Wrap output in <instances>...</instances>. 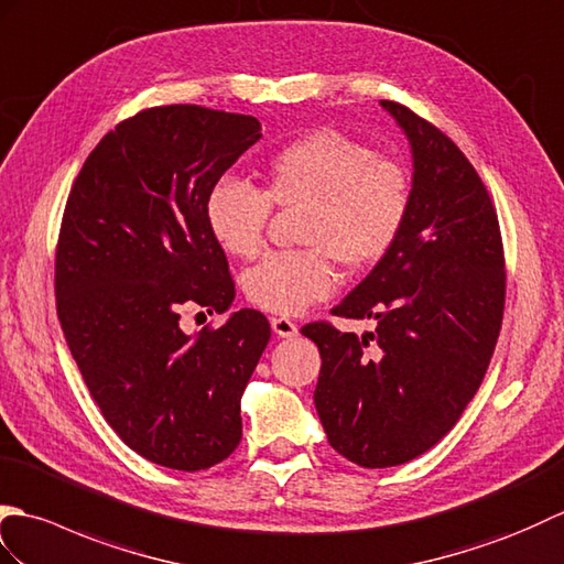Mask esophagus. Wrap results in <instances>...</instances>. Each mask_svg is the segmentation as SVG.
<instances>
[{
	"instance_id": "obj_1",
	"label": "esophagus",
	"mask_w": 564,
	"mask_h": 564,
	"mask_svg": "<svg viewBox=\"0 0 564 564\" xmlns=\"http://www.w3.org/2000/svg\"><path fill=\"white\" fill-rule=\"evenodd\" d=\"M270 325H272V333L278 337H296V333H299L296 323L290 318H272Z\"/></svg>"
}]
</instances>
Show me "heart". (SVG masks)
I'll list each match as a JSON object with an SVG mask.
<instances>
[{"label": "heart", "mask_w": 564, "mask_h": 564, "mask_svg": "<svg viewBox=\"0 0 564 564\" xmlns=\"http://www.w3.org/2000/svg\"><path fill=\"white\" fill-rule=\"evenodd\" d=\"M408 171L335 130L296 137L262 166V191L224 176L205 197L207 231L224 253L253 258L270 203L304 205L302 241L311 248L268 253L243 274L246 296L272 314H299L333 292L335 258L369 268L398 239L410 209Z\"/></svg>", "instance_id": "b5f03b06"}]
</instances>
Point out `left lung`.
Masks as SVG:
<instances>
[{"label": "left lung", "instance_id": "1", "mask_svg": "<svg viewBox=\"0 0 564 564\" xmlns=\"http://www.w3.org/2000/svg\"><path fill=\"white\" fill-rule=\"evenodd\" d=\"M412 154L403 229L333 308L377 321L357 337L304 325L318 345L314 403L330 446L361 468L417 458L478 391L505 311V256L492 199L460 149L405 106L381 101Z\"/></svg>", "mask_w": 564, "mask_h": 564}]
</instances>
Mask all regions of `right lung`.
<instances>
[{
    "instance_id": "right-lung-1",
    "label": "right lung",
    "mask_w": 564,
    "mask_h": 564,
    "mask_svg": "<svg viewBox=\"0 0 564 564\" xmlns=\"http://www.w3.org/2000/svg\"><path fill=\"white\" fill-rule=\"evenodd\" d=\"M260 137L253 116L149 108L108 132L72 185L55 262L62 333L106 422L156 466L205 470L241 442L270 323L241 308L217 332L185 334L180 308L234 304L205 197Z\"/></svg>"
}]
</instances>
